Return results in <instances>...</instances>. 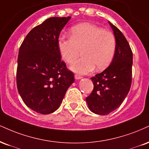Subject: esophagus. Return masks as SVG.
Segmentation results:
<instances>
[{
    "mask_svg": "<svg viewBox=\"0 0 149 149\" xmlns=\"http://www.w3.org/2000/svg\"><path fill=\"white\" fill-rule=\"evenodd\" d=\"M81 78H82V77L79 76V75H78V74L75 75V79L76 80H79V79H81Z\"/></svg>",
    "mask_w": 149,
    "mask_h": 149,
    "instance_id": "34e87169",
    "label": "esophagus"
}]
</instances>
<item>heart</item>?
<instances>
[{"label": "heart", "instance_id": "1", "mask_svg": "<svg viewBox=\"0 0 149 149\" xmlns=\"http://www.w3.org/2000/svg\"><path fill=\"white\" fill-rule=\"evenodd\" d=\"M70 39L60 37L57 47L62 58L71 64L80 54L81 58L71 65L74 72L85 74L94 69H105L114 56L116 39L112 32L90 23H82L72 27Z\"/></svg>", "mask_w": 149, "mask_h": 149}]
</instances>
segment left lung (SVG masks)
<instances>
[{
	"mask_svg": "<svg viewBox=\"0 0 149 149\" xmlns=\"http://www.w3.org/2000/svg\"><path fill=\"white\" fill-rule=\"evenodd\" d=\"M108 23L116 39L115 53L110 66L91 78L94 89L86 98L89 110L100 115H107L121 105L132 82V50L122 33L110 21Z\"/></svg>",
	"mask_w": 149,
	"mask_h": 149,
	"instance_id": "8db88e82",
	"label": "left lung"
}]
</instances>
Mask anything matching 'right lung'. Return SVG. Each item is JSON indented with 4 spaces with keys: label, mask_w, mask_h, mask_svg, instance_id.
<instances>
[{
    "label": "right lung",
    "mask_w": 149,
    "mask_h": 149,
    "mask_svg": "<svg viewBox=\"0 0 149 149\" xmlns=\"http://www.w3.org/2000/svg\"><path fill=\"white\" fill-rule=\"evenodd\" d=\"M70 19H47L27 35L19 48L18 92L27 106L39 114L57 110L74 82L73 73L61 60L57 47L61 30Z\"/></svg>",
    "instance_id": "right-lung-1"
}]
</instances>
